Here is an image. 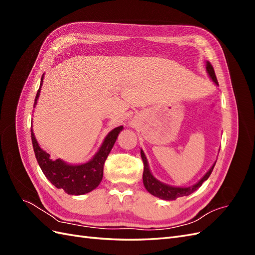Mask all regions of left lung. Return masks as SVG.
I'll list each match as a JSON object with an SVG mask.
<instances>
[{
  "label": "left lung",
  "mask_w": 255,
  "mask_h": 255,
  "mask_svg": "<svg viewBox=\"0 0 255 255\" xmlns=\"http://www.w3.org/2000/svg\"><path fill=\"white\" fill-rule=\"evenodd\" d=\"M206 71H207L208 75H210V78L212 79V81L216 85H218V81H217V78H216L214 68L211 65L210 61H206ZM140 154H141V158H142V161H143L142 181H143L144 187H145L146 190L150 192L151 195L155 196L159 199H163V200H175L177 198L189 196L190 194H192V192L196 191L200 186H201L204 181H206L208 177H210V175L213 171V169L216 165V161H215L214 165L211 167L210 170H208L204 174L202 179L200 180L198 183H196L195 185H192V186H190V187H174V186H170V185L164 184V183L159 182L158 180H156L150 171L148 160H146V157H145L142 150H140Z\"/></svg>",
  "instance_id": "8db88e82"
}]
</instances>
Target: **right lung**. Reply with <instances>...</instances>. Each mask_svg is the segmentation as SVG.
Wrapping results in <instances>:
<instances>
[{
    "mask_svg": "<svg viewBox=\"0 0 255 255\" xmlns=\"http://www.w3.org/2000/svg\"><path fill=\"white\" fill-rule=\"evenodd\" d=\"M43 76L44 74L41 76L40 87L37 91L34 107L36 106L38 98H39L40 95ZM122 128L123 127L121 126L111 130L105 137L102 145L100 146L96 155L87 163L82 165H69L60 158L55 160L52 159L50 154L43 151L39 144H38L36 137L33 133V128H30V135H32L35 156L43 174L47 176V179L54 186L58 189H63L68 195L79 196L94 190L101 183L103 177L104 163Z\"/></svg>",
    "mask_w": 255,
    "mask_h": 255,
    "instance_id": "right-lung-1",
    "label": "right lung"
}]
</instances>
